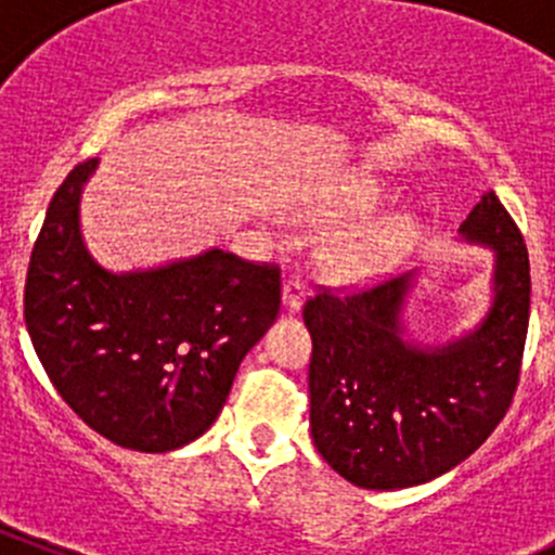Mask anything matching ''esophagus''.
Wrapping results in <instances>:
<instances>
[{"mask_svg":"<svg viewBox=\"0 0 555 555\" xmlns=\"http://www.w3.org/2000/svg\"><path fill=\"white\" fill-rule=\"evenodd\" d=\"M304 300H306V287L300 279H287L282 287V309L287 313H298L304 309Z\"/></svg>","mask_w":555,"mask_h":555,"instance_id":"1","label":"esophagus"}]
</instances>
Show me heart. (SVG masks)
I'll return each instance as SVG.
<instances>
[{"label": "heart", "mask_w": 555, "mask_h": 555, "mask_svg": "<svg viewBox=\"0 0 555 555\" xmlns=\"http://www.w3.org/2000/svg\"><path fill=\"white\" fill-rule=\"evenodd\" d=\"M378 201H382V188L373 179L346 177L300 206V217L322 228L344 225V222L360 220L376 211ZM416 242V217L391 211L330 238L322 251V266L330 276L340 282H367V279L389 273L402 257L411 255Z\"/></svg>", "instance_id": "heart-1"}]
</instances>
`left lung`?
<instances>
[{"label": "left lung", "instance_id": "1", "mask_svg": "<svg viewBox=\"0 0 555 555\" xmlns=\"http://www.w3.org/2000/svg\"><path fill=\"white\" fill-rule=\"evenodd\" d=\"M459 242L491 251L489 304L459 335L413 338L408 306L422 271L349 298L322 293L304 309L313 446L360 489L440 478L511 408L529 327V255L494 190L459 225Z\"/></svg>", "mask_w": 555, "mask_h": 555}]
</instances>
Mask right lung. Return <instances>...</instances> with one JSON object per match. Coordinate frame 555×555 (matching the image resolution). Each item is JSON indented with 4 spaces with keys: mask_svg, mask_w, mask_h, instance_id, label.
<instances>
[{
    "mask_svg": "<svg viewBox=\"0 0 555 555\" xmlns=\"http://www.w3.org/2000/svg\"><path fill=\"white\" fill-rule=\"evenodd\" d=\"M96 169L77 166L50 201L26 276V330L88 427L122 449L169 453L217 422L246 351L276 322L279 268L209 246L112 271L80 222Z\"/></svg>",
    "mask_w": 555,
    "mask_h": 555,
    "instance_id": "1",
    "label": "right lung"
}]
</instances>
